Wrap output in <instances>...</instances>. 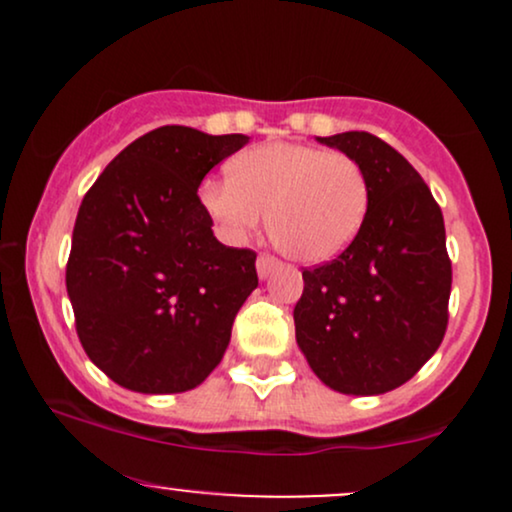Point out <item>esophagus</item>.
<instances>
[{
	"label": "esophagus",
	"mask_w": 512,
	"mask_h": 512,
	"mask_svg": "<svg viewBox=\"0 0 512 512\" xmlns=\"http://www.w3.org/2000/svg\"><path fill=\"white\" fill-rule=\"evenodd\" d=\"M276 267H279V260H274L272 255L257 257V274H260V279H267V276L272 274Z\"/></svg>",
	"instance_id": "34e87169"
}]
</instances>
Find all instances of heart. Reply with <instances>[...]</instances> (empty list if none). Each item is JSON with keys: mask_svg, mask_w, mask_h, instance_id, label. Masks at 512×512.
Returning <instances> with one entry per match:
<instances>
[{"mask_svg": "<svg viewBox=\"0 0 512 512\" xmlns=\"http://www.w3.org/2000/svg\"><path fill=\"white\" fill-rule=\"evenodd\" d=\"M233 178L207 180L204 209L228 240L262 226L298 262H327L354 243L370 207V182L354 156L310 144H262L233 158Z\"/></svg>", "mask_w": 512, "mask_h": 512, "instance_id": "obj_1", "label": "heart"}]
</instances>
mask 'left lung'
Segmentation results:
<instances>
[{
  "instance_id": "8db88e82",
  "label": "left lung",
  "mask_w": 512,
  "mask_h": 512,
  "mask_svg": "<svg viewBox=\"0 0 512 512\" xmlns=\"http://www.w3.org/2000/svg\"><path fill=\"white\" fill-rule=\"evenodd\" d=\"M317 142L361 163L370 207L342 255L303 269L296 342L332 390L383 395L414 378L448 330L452 264L443 211L407 158L375 134Z\"/></svg>"
}]
</instances>
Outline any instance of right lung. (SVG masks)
Returning <instances> with one entry per match:
<instances>
[{"mask_svg": "<svg viewBox=\"0 0 512 512\" xmlns=\"http://www.w3.org/2000/svg\"><path fill=\"white\" fill-rule=\"evenodd\" d=\"M245 134L166 125L122 149L86 192L67 260L79 342L117 385L146 395L204 383L257 289V252L226 248L197 187Z\"/></svg>", "mask_w": 512, "mask_h": 512, "instance_id": "right-lung-1", "label": "right lung"}]
</instances>
